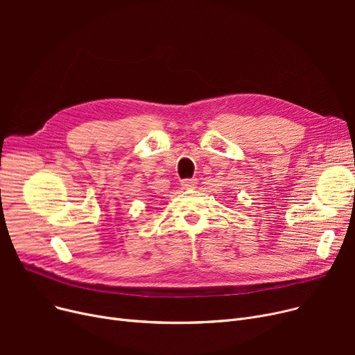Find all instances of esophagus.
<instances>
[{
  "mask_svg": "<svg viewBox=\"0 0 355 355\" xmlns=\"http://www.w3.org/2000/svg\"><path fill=\"white\" fill-rule=\"evenodd\" d=\"M182 189H185V190H191V189H196V185H197V180L196 178H187V180H184L182 181Z\"/></svg>",
  "mask_w": 355,
  "mask_h": 355,
  "instance_id": "esophagus-1",
  "label": "esophagus"
}]
</instances>
